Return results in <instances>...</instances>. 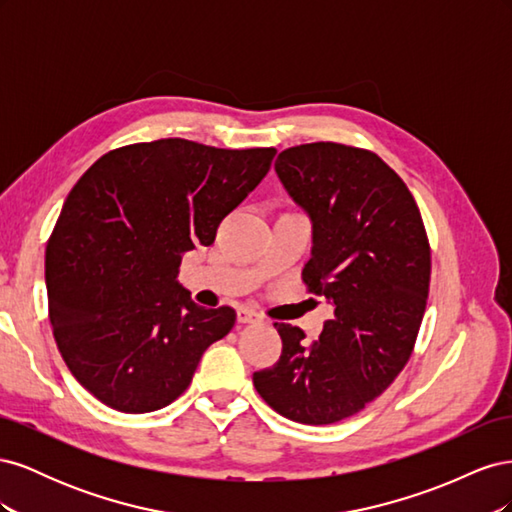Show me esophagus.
<instances>
[{
  "instance_id": "esophagus-1",
  "label": "esophagus",
  "mask_w": 512,
  "mask_h": 512,
  "mask_svg": "<svg viewBox=\"0 0 512 512\" xmlns=\"http://www.w3.org/2000/svg\"><path fill=\"white\" fill-rule=\"evenodd\" d=\"M260 316L254 312V309H250V307H239L237 309V320L241 322V324H250V322H256Z\"/></svg>"
}]
</instances>
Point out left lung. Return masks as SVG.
Here are the masks:
<instances>
[{"instance_id": "obj_1", "label": "left lung", "mask_w": 512, "mask_h": 512, "mask_svg": "<svg viewBox=\"0 0 512 512\" xmlns=\"http://www.w3.org/2000/svg\"><path fill=\"white\" fill-rule=\"evenodd\" d=\"M275 173L314 224L307 292L335 316L314 342L277 324L280 361L256 371L258 395L303 425L361 412L406 367L429 297L431 250L408 185L374 151L339 143L284 149Z\"/></svg>"}]
</instances>
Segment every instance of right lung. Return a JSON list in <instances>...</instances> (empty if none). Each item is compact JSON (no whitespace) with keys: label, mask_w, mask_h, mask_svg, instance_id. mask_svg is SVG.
I'll list each match as a JSON object with an SVG mask.
<instances>
[{"label":"right lung","mask_w":512,"mask_h":512,"mask_svg":"<svg viewBox=\"0 0 512 512\" xmlns=\"http://www.w3.org/2000/svg\"><path fill=\"white\" fill-rule=\"evenodd\" d=\"M275 153L160 138L104 153L74 185L46 245L49 318L72 376L104 406H168L235 327V309L196 305L177 273Z\"/></svg>","instance_id":"right-lung-1"}]
</instances>
